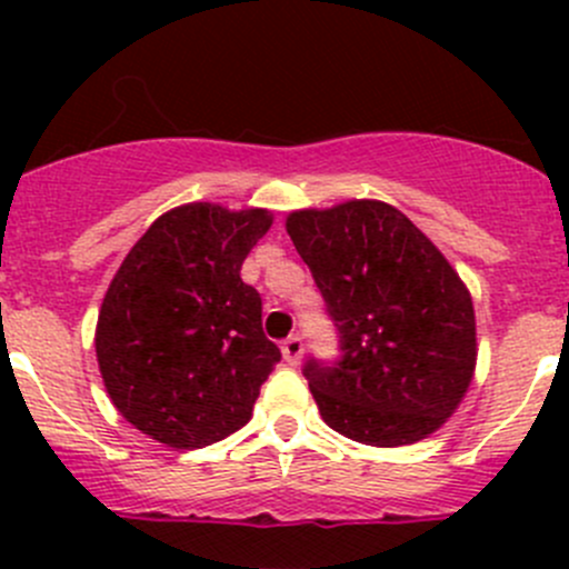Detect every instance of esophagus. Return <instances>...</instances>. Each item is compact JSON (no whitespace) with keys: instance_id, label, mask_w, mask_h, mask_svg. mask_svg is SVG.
<instances>
[{"instance_id":"esophagus-1","label":"esophagus","mask_w":569,"mask_h":569,"mask_svg":"<svg viewBox=\"0 0 569 569\" xmlns=\"http://www.w3.org/2000/svg\"><path fill=\"white\" fill-rule=\"evenodd\" d=\"M280 352H283L286 363L297 366V363H300L302 352H306V343H302L300 336H289L283 343H280Z\"/></svg>"}]
</instances>
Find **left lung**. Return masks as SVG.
Here are the masks:
<instances>
[{
  "label": "left lung",
  "mask_w": 569,
  "mask_h": 569,
  "mask_svg": "<svg viewBox=\"0 0 569 569\" xmlns=\"http://www.w3.org/2000/svg\"><path fill=\"white\" fill-rule=\"evenodd\" d=\"M286 231L338 336L336 360L302 366L327 427L382 449L440 429L476 366L473 302L443 252L380 200L295 211Z\"/></svg>",
  "instance_id": "obj_1"
}]
</instances>
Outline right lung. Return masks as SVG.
Segmentation results:
<instances>
[{
    "instance_id": "right-lung-1",
    "label": "right lung",
    "mask_w": 569,
    "mask_h": 569,
    "mask_svg": "<svg viewBox=\"0 0 569 569\" xmlns=\"http://www.w3.org/2000/svg\"><path fill=\"white\" fill-rule=\"evenodd\" d=\"M269 226L263 209L178 206L109 283L96 327L101 377L120 416L159 443L203 449L250 421L280 349L239 269Z\"/></svg>"
}]
</instances>
